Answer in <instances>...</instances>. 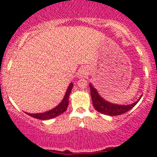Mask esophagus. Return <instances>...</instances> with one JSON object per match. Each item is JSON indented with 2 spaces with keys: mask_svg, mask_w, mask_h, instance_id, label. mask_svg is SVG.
Instances as JSON below:
<instances>
[{
  "mask_svg": "<svg viewBox=\"0 0 157 157\" xmlns=\"http://www.w3.org/2000/svg\"><path fill=\"white\" fill-rule=\"evenodd\" d=\"M86 74H87V73H86V70H84V69L80 70V71H79V73H78L79 77H84V76L86 75Z\"/></svg>",
  "mask_w": 157,
  "mask_h": 157,
  "instance_id": "1",
  "label": "esophagus"
}]
</instances>
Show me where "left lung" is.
<instances>
[{"mask_svg": "<svg viewBox=\"0 0 157 157\" xmlns=\"http://www.w3.org/2000/svg\"><path fill=\"white\" fill-rule=\"evenodd\" d=\"M90 87L93 105L95 109L99 112H100V113L104 114V115H111V116H116V115H120L121 114L127 112L128 111L132 109L139 102V100H140L142 96H140L138 100L136 101L134 103L131 104V105H117V104H113L107 102L106 100L102 99L98 93L97 90L92 86L91 83L90 84Z\"/></svg>", "mask_w": 157, "mask_h": 157, "instance_id": "8db88e82", "label": "left lung"}]
</instances>
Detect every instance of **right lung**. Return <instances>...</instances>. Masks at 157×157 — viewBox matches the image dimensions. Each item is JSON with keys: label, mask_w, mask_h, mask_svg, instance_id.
<instances>
[{"label": "right lung", "mask_w": 157, "mask_h": 157, "mask_svg": "<svg viewBox=\"0 0 157 157\" xmlns=\"http://www.w3.org/2000/svg\"><path fill=\"white\" fill-rule=\"evenodd\" d=\"M73 85L74 83H70L68 88H67V91H66L65 95H64V97L63 99V100L60 102V104L58 105H57L55 108L52 109V110H49L48 112H42V113H38V114H30L26 112L27 115H29V116L33 117V118H37V119L40 120H47V119H52V118H55V117L58 116V115H61L62 113H64L66 110H67V106H68V98L70 94H71V90L73 88Z\"/></svg>", "instance_id": "add662e5"}]
</instances>
